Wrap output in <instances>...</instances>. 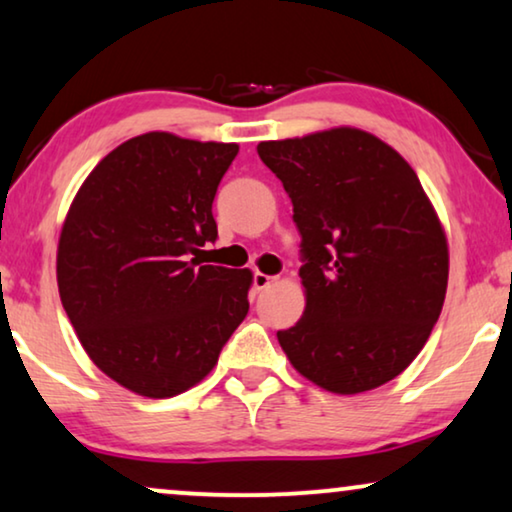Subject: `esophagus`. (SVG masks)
Masks as SVG:
<instances>
[{
  "instance_id": "1",
  "label": "esophagus",
  "mask_w": 512,
  "mask_h": 512,
  "mask_svg": "<svg viewBox=\"0 0 512 512\" xmlns=\"http://www.w3.org/2000/svg\"><path fill=\"white\" fill-rule=\"evenodd\" d=\"M272 281H274V277H270V274H263V272L254 274V288H256V291H265V288H268Z\"/></svg>"
}]
</instances>
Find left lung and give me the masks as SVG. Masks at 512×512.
<instances>
[{"mask_svg": "<svg viewBox=\"0 0 512 512\" xmlns=\"http://www.w3.org/2000/svg\"><path fill=\"white\" fill-rule=\"evenodd\" d=\"M302 235L305 314L279 330L311 383L374 390L411 365L439 321L448 242L416 170L372 133L339 127L258 143Z\"/></svg>", "mask_w": 512, "mask_h": 512, "instance_id": "obj_1", "label": "left lung"}]
</instances>
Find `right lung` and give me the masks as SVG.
Returning <instances> with one entry per match:
<instances>
[{
	"mask_svg": "<svg viewBox=\"0 0 512 512\" xmlns=\"http://www.w3.org/2000/svg\"><path fill=\"white\" fill-rule=\"evenodd\" d=\"M235 143L150 131L87 175L57 247L66 316L92 362L136 395L201 383L249 311L251 272L201 265Z\"/></svg>",
	"mask_w": 512,
	"mask_h": 512,
	"instance_id": "1",
	"label": "right lung"
}]
</instances>
